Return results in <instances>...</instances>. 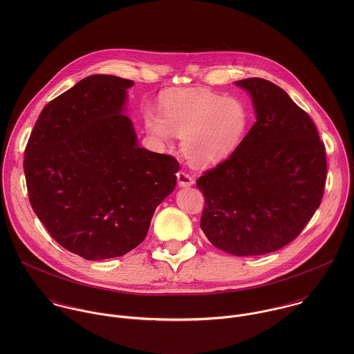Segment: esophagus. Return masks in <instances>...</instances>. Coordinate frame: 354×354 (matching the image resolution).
<instances>
[{
    "label": "esophagus",
    "mask_w": 354,
    "mask_h": 354,
    "mask_svg": "<svg viewBox=\"0 0 354 354\" xmlns=\"http://www.w3.org/2000/svg\"><path fill=\"white\" fill-rule=\"evenodd\" d=\"M177 181H178V185L181 188H188V187L194 185V178L189 174H187L185 171H178L177 173Z\"/></svg>",
    "instance_id": "1"
}]
</instances>
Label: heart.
I'll use <instances>...</instances> for the list:
<instances>
[{
    "label": "heart",
    "instance_id": "b5f03b06",
    "mask_svg": "<svg viewBox=\"0 0 354 354\" xmlns=\"http://www.w3.org/2000/svg\"><path fill=\"white\" fill-rule=\"evenodd\" d=\"M145 122L163 143L183 136L185 158L199 166H212L239 149L250 127V110L240 98L192 88L167 95L162 101V115L146 110Z\"/></svg>",
    "mask_w": 354,
    "mask_h": 354
}]
</instances>
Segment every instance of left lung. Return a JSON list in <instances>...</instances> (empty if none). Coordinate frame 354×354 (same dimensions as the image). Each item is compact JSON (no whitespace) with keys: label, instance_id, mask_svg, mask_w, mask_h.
<instances>
[{"label":"left lung","instance_id":"left-lung-1","mask_svg":"<svg viewBox=\"0 0 354 354\" xmlns=\"http://www.w3.org/2000/svg\"><path fill=\"white\" fill-rule=\"evenodd\" d=\"M234 84L250 94L256 122L236 151L198 178L201 227L223 252L266 254L293 241L319 208L326 150L310 117L281 87L259 77Z\"/></svg>","mask_w":354,"mask_h":354}]
</instances>
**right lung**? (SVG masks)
I'll return each mask as SVG.
<instances>
[{"instance_id": "right-lung-1", "label": "right lung", "mask_w": 354, "mask_h": 354, "mask_svg": "<svg viewBox=\"0 0 354 354\" xmlns=\"http://www.w3.org/2000/svg\"><path fill=\"white\" fill-rule=\"evenodd\" d=\"M135 83L91 75L45 106L24 156L28 198L69 252L103 260L136 248L176 188L178 162L139 146L125 115Z\"/></svg>"}]
</instances>
